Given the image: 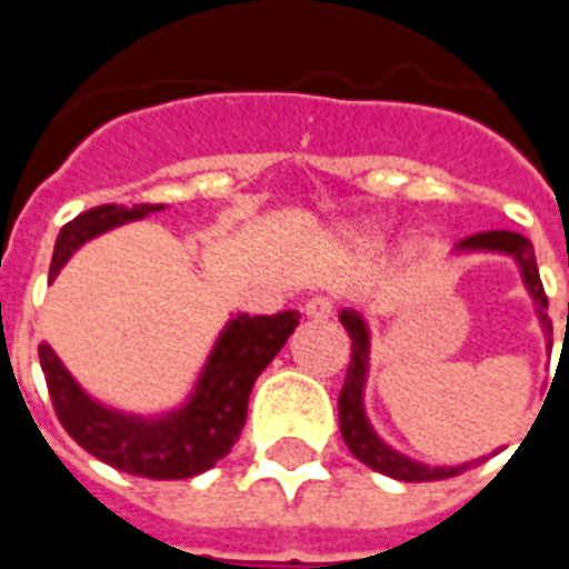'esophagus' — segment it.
<instances>
[{
	"label": "esophagus",
	"instance_id": "obj_1",
	"mask_svg": "<svg viewBox=\"0 0 569 569\" xmlns=\"http://www.w3.org/2000/svg\"><path fill=\"white\" fill-rule=\"evenodd\" d=\"M335 310V298L329 296H313L305 301V313H308L310 320H326V317H332Z\"/></svg>",
	"mask_w": 569,
	"mask_h": 569
}]
</instances>
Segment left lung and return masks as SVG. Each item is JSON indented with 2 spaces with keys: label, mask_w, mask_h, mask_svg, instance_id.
Listing matches in <instances>:
<instances>
[{
  "label": "left lung",
  "mask_w": 569,
  "mask_h": 569,
  "mask_svg": "<svg viewBox=\"0 0 569 569\" xmlns=\"http://www.w3.org/2000/svg\"><path fill=\"white\" fill-rule=\"evenodd\" d=\"M460 252H472V249H485V252H502V256H512L521 268L525 277L527 292L533 296L539 308V322H542V332L546 341L551 338V320H549V298L539 280L537 259H533V243L525 234H515V231H481V234L466 237L457 243ZM341 322H345L347 335L353 341L350 350V366H347L345 387L338 396V418H341V436H345L350 453L362 460L371 469H378L383 476L399 478V481H439V478H451L466 472L472 463L463 466H423L418 460H408L406 453L393 451L387 441L378 439V432L371 429L369 418H366V408H362V387H366V375H369V326L359 317L357 310H341ZM567 329H569V310H567ZM551 347V341H549Z\"/></svg>",
  "instance_id": "left-lung-1"
}]
</instances>
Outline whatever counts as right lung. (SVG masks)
<instances>
[{
  "label": "right lung",
  "instance_id": "right-lung-1",
  "mask_svg": "<svg viewBox=\"0 0 569 569\" xmlns=\"http://www.w3.org/2000/svg\"><path fill=\"white\" fill-rule=\"evenodd\" d=\"M154 210H163V203H140L133 210L103 203L76 216L60 228L48 283H54L60 268L84 240ZM298 320V310H283L273 317L237 313L212 347L191 399L163 418H137L100 406L81 390L48 345H39V359L57 418L84 451L130 476L170 481L207 472L234 448L247 423L249 390L280 353L286 338L296 332Z\"/></svg>",
  "mask_w": 569,
  "mask_h": 569
}]
</instances>
